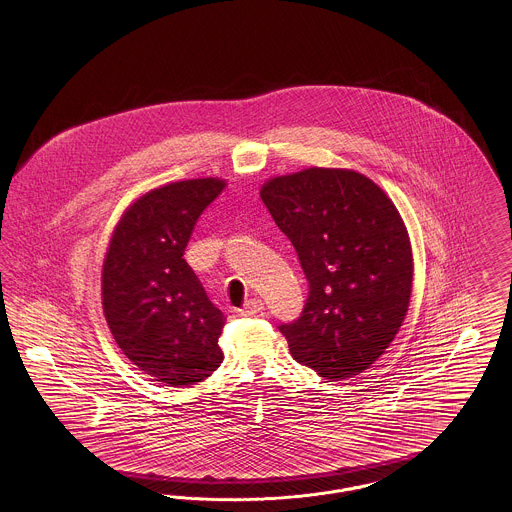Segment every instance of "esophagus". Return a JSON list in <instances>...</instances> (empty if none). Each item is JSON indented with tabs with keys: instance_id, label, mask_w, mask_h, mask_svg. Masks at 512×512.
<instances>
[{
	"instance_id": "1",
	"label": "esophagus",
	"mask_w": 512,
	"mask_h": 512,
	"mask_svg": "<svg viewBox=\"0 0 512 512\" xmlns=\"http://www.w3.org/2000/svg\"><path fill=\"white\" fill-rule=\"evenodd\" d=\"M263 309H265V305H263L261 299H247L244 307H242L238 313H240L242 317H253V315L261 313Z\"/></svg>"
}]
</instances>
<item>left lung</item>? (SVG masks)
<instances>
[{"label":"left lung","instance_id":"obj_1","mask_svg":"<svg viewBox=\"0 0 512 512\" xmlns=\"http://www.w3.org/2000/svg\"><path fill=\"white\" fill-rule=\"evenodd\" d=\"M261 199L309 282L282 322L293 359L326 380L361 374L395 338L413 288V255L390 197L355 171L307 169L268 180Z\"/></svg>","mask_w":512,"mask_h":512}]
</instances>
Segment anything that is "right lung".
<instances>
[{
	"label": "right lung",
	"mask_w": 512,
	"mask_h": 512,
	"mask_svg": "<svg viewBox=\"0 0 512 512\" xmlns=\"http://www.w3.org/2000/svg\"><path fill=\"white\" fill-rule=\"evenodd\" d=\"M219 178L172 182L122 215L103 263V313L122 353L169 386H192L220 363L226 317L209 301L184 249Z\"/></svg>",
	"instance_id": "1"
}]
</instances>
